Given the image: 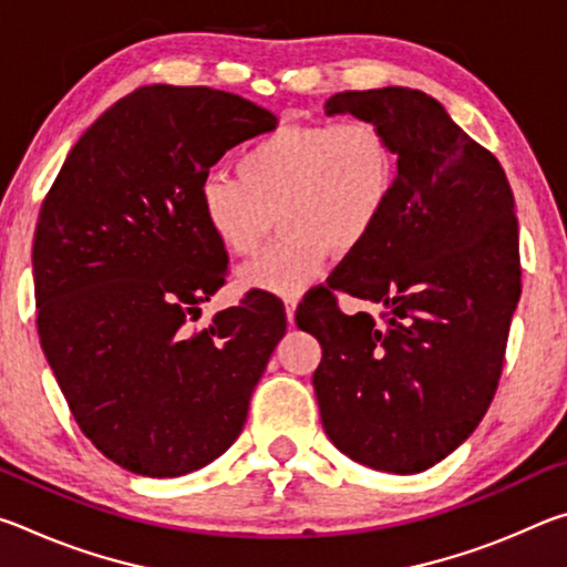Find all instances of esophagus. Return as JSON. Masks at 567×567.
Returning a JSON list of instances; mask_svg holds the SVG:
<instances>
[{"mask_svg": "<svg viewBox=\"0 0 567 567\" xmlns=\"http://www.w3.org/2000/svg\"><path fill=\"white\" fill-rule=\"evenodd\" d=\"M297 302H300V297H297V295H287L285 297V315H287V322H290V324H295Z\"/></svg>", "mask_w": 567, "mask_h": 567, "instance_id": "obj_1", "label": "esophagus"}]
</instances>
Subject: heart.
I'll return each instance as SVG.
<instances>
[{
    "instance_id": "1",
    "label": "heart",
    "mask_w": 567,
    "mask_h": 567,
    "mask_svg": "<svg viewBox=\"0 0 567 567\" xmlns=\"http://www.w3.org/2000/svg\"><path fill=\"white\" fill-rule=\"evenodd\" d=\"M398 187V155L375 122L290 124L239 150L235 177L209 172L197 189L203 223L233 257H249L275 227L282 237L239 272L247 290L297 295L322 272L330 249L370 243Z\"/></svg>"
}]
</instances>
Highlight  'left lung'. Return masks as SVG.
Wrapping results in <instances>:
<instances>
[{
	"label": "left lung",
	"instance_id": "left-lung-1",
	"mask_svg": "<svg viewBox=\"0 0 567 567\" xmlns=\"http://www.w3.org/2000/svg\"><path fill=\"white\" fill-rule=\"evenodd\" d=\"M324 112L388 134L398 187L370 243L297 310L322 344V427L362 465L422 473L473 435L501 382L520 300L513 189L493 152L425 92H340ZM338 291L378 303L381 318L344 316Z\"/></svg>",
	"mask_w": 567,
	"mask_h": 567
}]
</instances>
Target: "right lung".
Listing matches in <instances>:
<instances>
[{
	"label": "right lung",
	"mask_w": 567,
	"mask_h": 567,
	"mask_svg": "<svg viewBox=\"0 0 567 567\" xmlns=\"http://www.w3.org/2000/svg\"><path fill=\"white\" fill-rule=\"evenodd\" d=\"M275 124L239 94L150 84L82 134L47 192L32 245L37 332L76 425L130 473L179 477L223 455L282 340L272 295L192 328L227 277L199 182Z\"/></svg>",
	"instance_id": "obj_1"
}]
</instances>
